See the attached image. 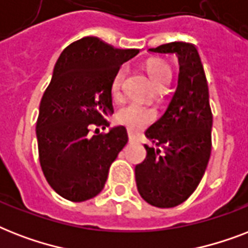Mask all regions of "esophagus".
Segmentation results:
<instances>
[{
    "label": "esophagus",
    "mask_w": 248,
    "mask_h": 248,
    "mask_svg": "<svg viewBox=\"0 0 248 248\" xmlns=\"http://www.w3.org/2000/svg\"><path fill=\"white\" fill-rule=\"evenodd\" d=\"M128 141H130V143H134V141H135V135L130 131H128Z\"/></svg>",
    "instance_id": "34e87169"
}]
</instances>
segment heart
<instances>
[{"instance_id": "heart-1", "label": "heart", "mask_w": 248, "mask_h": 248, "mask_svg": "<svg viewBox=\"0 0 248 248\" xmlns=\"http://www.w3.org/2000/svg\"><path fill=\"white\" fill-rule=\"evenodd\" d=\"M145 69H147L148 75L153 81V83L158 87L167 85L171 79V68L163 60H148L147 64H145ZM124 76V67H121L113 76L110 91H112V96L116 97V99L120 97L121 95ZM116 120L120 124L126 126L130 131H139V130L147 127L148 124H151L155 120V110L149 108V107L131 103V104L124 105V108L118 110Z\"/></svg>"}]
</instances>
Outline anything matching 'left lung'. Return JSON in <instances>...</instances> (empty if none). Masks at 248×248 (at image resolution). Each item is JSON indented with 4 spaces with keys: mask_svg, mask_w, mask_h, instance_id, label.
Wrapping results in <instances>:
<instances>
[{
    "mask_svg": "<svg viewBox=\"0 0 248 248\" xmlns=\"http://www.w3.org/2000/svg\"><path fill=\"white\" fill-rule=\"evenodd\" d=\"M155 54H175L180 73L176 91L163 116L145 131L153 147L136 165V186L145 202L175 207L200 184L211 155L212 112L203 64L194 45L171 42L149 48Z\"/></svg>",
    "mask_w": 248,
    "mask_h": 248,
    "instance_id": "8db88e82",
    "label": "left lung"
}]
</instances>
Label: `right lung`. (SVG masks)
I'll return each mask as SVG.
<instances>
[{
  "mask_svg": "<svg viewBox=\"0 0 248 248\" xmlns=\"http://www.w3.org/2000/svg\"><path fill=\"white\" fill-rule=\"evenodd\" d=\"M138 54L136 48H114L97 37H83L56 62L41 99L36 135L45 177L65 200L83 202L97 196L127 143L124 126L107 134L99 127H109L105 116L113 113V76Z\"/></svg>",
  "mask_w": 248,
  "mask_h": 248,
  "instance_id": "1",
  "label": "right lung"
}]
</instances>
